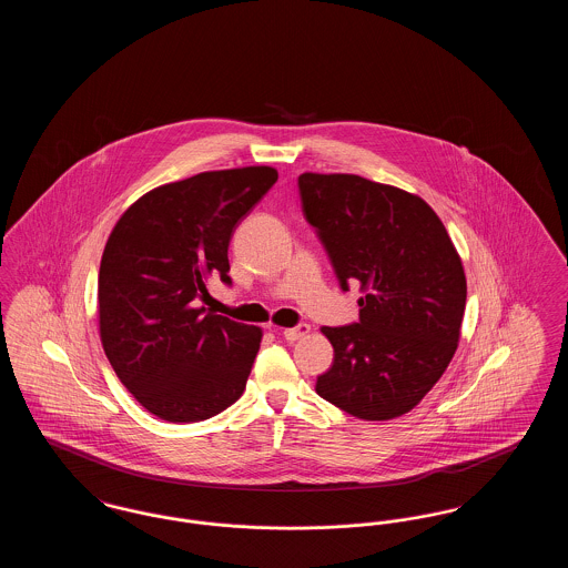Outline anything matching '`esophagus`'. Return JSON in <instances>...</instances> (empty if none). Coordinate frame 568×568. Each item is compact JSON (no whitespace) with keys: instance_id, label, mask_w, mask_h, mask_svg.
<instances>
[{"instance_id":"34e87169","label":"esophagus","mask_w":568,"mask_h":568,"mask_svg":"<svg viewBox=\"0 0 568 568\" xmlns=\"http://www.w3.org/2000/svg\"><path fill=\"white\" fill-rule=\"evenodd\" d=\"M308 332H311V325L300 324L296 325V327H287V329H283V336H285V341H290V343H296V341H300V338L308 336Z\"/></svg>"}]
</instances>
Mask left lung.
Masks as SVG:
<instances>
[{
    "label": "left lung",
    "mask_w": 568,
    "mask_h": 568,
    "mask_svg": "<svg viewBox=\"0 0 568 568\" xmlns=\"http://www.w3.org/2000/svg\"><path fill=\"white\" fill-rule=\"evenodd\" d=\"M302 211L347 292L359 283V322L322 327L334 347L317 394L366 422L419 405L458 349L466 276L433 209L408 191L357 174L297 179Z\"/></svg>",
    "instance_id": "obj_1"
}]
</instances>
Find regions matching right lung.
Returning <instances> with one entry per match:
<instances>
[{
	"instance_id": "right-lung-1",
	"label": "right lung",
	"mask_w": 568,
	"mask_h": 568,
	"mask_svg": "<svg viewBox=\"0 0 568 568\" xmlns=\"http://www.w3.org/2000/svg\"><path fill=\"white\" fill-rule=\"evenodd\" d=\"M276 179L271 165L200 172L144 193L110 232L100 338L116 377L160 419L202 422L243 396L262 329L200 302L209 278L232 283V234Z\"/></svg>"
}]
</instances>
